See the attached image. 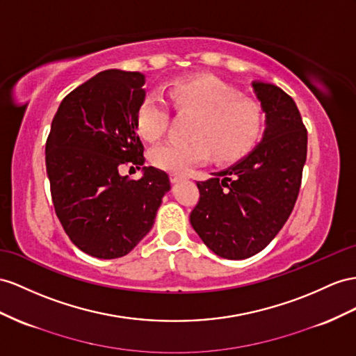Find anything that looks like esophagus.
<instances>
[{"label": "esophagus", "instance_id": "34e87169", "mask_svg": "<svg viewBox=\"0 0 356 356\" xmlns=\"http://www.w3.org/2000/svg\"><path fill=\"white\" fill-rule=\"evenodd\" d=\"M170 179H171L172 184H179V181L185 180V179H186V176H184V175H175V172H172V175L170 176Z\"/></svg>", "mask_w": 356, "mask_h": 356}]
</instances>
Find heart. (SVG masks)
<instances>
[{"mask_svg": "<svg viewBox=\"0 0 356 356\" xmlns=\"http://www.w3.org/2000/svg\"><path fill=\"white\" fill-rule=\"evenodd\" d=\"M179 113H193V140L165 141L150 153L158 168L171 172H186L191 167L211 158L233 161L247 153L257 141L263 126V113L257 102L236 93L211 78L179 81L167 93ZM168 126V109L162 100L150 95L136 113L138 132L149 141H156Z\"/></svg>", "mask_w": 356, "mask_h": 356, "instance_id": "obj_1", "label": "heart"}]
</instances>
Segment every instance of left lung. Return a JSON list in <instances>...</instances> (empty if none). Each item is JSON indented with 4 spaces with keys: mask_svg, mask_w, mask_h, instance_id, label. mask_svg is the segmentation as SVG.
<instances>
[{
    "mask_svg": "<svg viewBox=\"0 0 356 356\" xmlns=\"http://www.w3.org/2000/svg\"><path fill=\"white\" fill-rule=\"evenodd\" d=\"M266 114L261 141L213 177L197 181L200 200L189 221L206 247L230 260L266 248L286 224L299 194L307 159V129L280 87L254 81Z\"/></svg>",
    "mask_w": 356,
    "mask_h": 356,
    "instance_id": "8db88e82",
    "label": "left lung"
}]
</instances>
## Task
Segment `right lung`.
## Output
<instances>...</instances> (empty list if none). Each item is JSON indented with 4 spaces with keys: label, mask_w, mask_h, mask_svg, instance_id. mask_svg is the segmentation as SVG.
<instances>
[{
    "label": "right lung",
    "mask_w": 356,
    "mask_h": 356,
    "mask_svg": "<svg viewBox=\"0 0 356 356\" xmlns=\"http://www.w3.org/2000/svg\"><path fill=\"white\" fill-rule=\"evenodd\" d=\"M140 72L104 70L63 99L47 141L52 203L69 239L88 256L118 259L150 232L171 189L165 171L144 163L136 113L145 97Z\"/></svg>",
    "instance_id": "add662e5"
}]
</instances>
